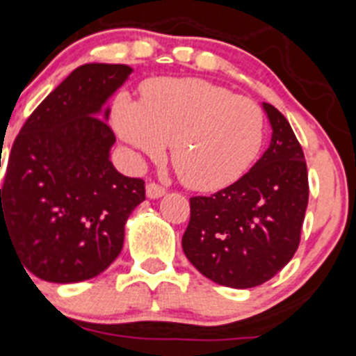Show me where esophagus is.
Returning a JSON list of instances; mask_svg holds the SVG:
<instances>
[{"mask_svg":"<svg viewBox=\"0 0 356 356\" xmlns=\"http://www.w3.org/2000/svg\"><path fill=\"white\" fill-rule=\"evenodd\" d=\"M145 195H147V198H151V200H156V198H161L163 195H165V188H161V186L156 184V182H149L147 188H145Z\"/></svg>","mask_w":356,"mask_h":356,"instance_id":"obj_1","label":"esophagus"}]
</instances>
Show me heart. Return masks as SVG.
<instances>
[{"label": "heart", "instance_id": "b5f03b06", "mask_svg": "<svg viewBox=\"0 0 356 356\" xmlns=\"http://www.w3.org/2000/svg\"><path fill=\"white\" fill-rule=\"evenodd\" d=\"M112 122L131 149L170 161L188 188L214 191L237 182L264 142V112L253 99L202 79L147 82L142 103L121 92Z\"/></svg>", "mask_w": 356, "mask_h": 356}]
</instances>
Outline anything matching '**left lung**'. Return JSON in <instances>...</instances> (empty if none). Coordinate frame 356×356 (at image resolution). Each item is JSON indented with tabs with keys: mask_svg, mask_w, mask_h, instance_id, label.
Returning <instances> with one entry per match:
<instances>
[{
	"mask_svg": "<svg viewBox=\"0 0 356 356\" xmlns=\"http://www.w3.org/2000/svg\"><path fill=\"white\" fill-rule=\"evenodd\" d=\"M270 144L254 167L211 197L189 200L182 251L205 277L245 290L274 277L293 258L309 200L307 165L290 122L261 103Z\"/></svg>",
	"mask_w": 356,
	"mask_h": 356,
	"instance_id": "1",
	"label": "left lung"
}]
</instances>
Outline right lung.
Wrapping results in <instances>:
<instances>
[{
  "label": "right lung",
  "instance_id": "1",
  "mask_svg": "<svg viewBox=\"0 0 356 356\" xmlns=\"http://www.w3.org/2000/svg\"><path fill=\"white\" fill-rule=\"evenodd\" d=\"M131 72L79 66L13 142L0 189V242L8 238L24 270L43 281L102 274L121 253L129 214L145 200L144 181L119 174L111 161L108 99Z\"/></svg>",
  "mask_w": 356,
  "mask_h": 356
}]
</instances>
